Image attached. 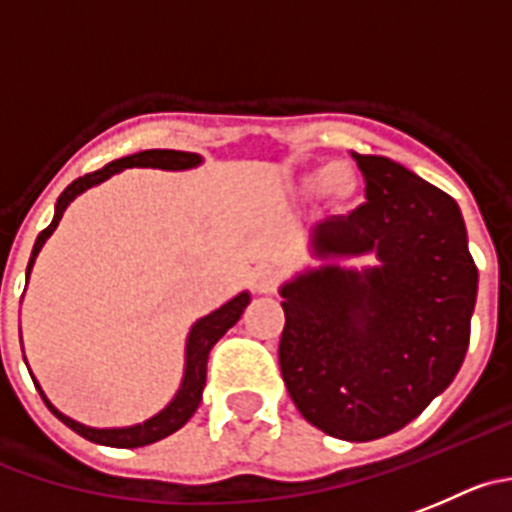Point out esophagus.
Returning <instances> with one entry per match:
<instances>
[{"instance_id":"1","label":"esophagus","mask_w":512,"mask_h":512,"mask_svg":"<svg viewBox=\"0 0 512 512\" xmlns=\"http://www.w3.org/2000/svg\"><path fill=\"white\" fill-rule=\"evenodd\" d=\"M280 270L275 265H257L255 272H252V285H255L257 293H272L278 288Z\"/></svg>"}]
</instances>
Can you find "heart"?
<instances>
[{"label":"heart","mask_w":512,"mask_h":512,"mask_svg":"<svg viewBox=\"0 0 512 512\" xmlns=\"http://www.w3.org/2000/svg\"><path fill=\"white\" fill-rule=\"evenodd\" d=\"M305 189L323 194L333 202H348L358 189V174L343 161H331L305 176Z\"/></svg>","instance_id":"obj_1"}]
</instances>
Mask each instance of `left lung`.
<instances>
[{"mask_svg": "<svg viewBox=\"0 0 512 512\" xmlns=\"http://www.w3.org/2000/svg\"><path fill=\"white\" fill-rule=\"evenodd\" d=\"M366 202L313 229L321 267L280 288V371L298 412L346 442L407 427L460 371L477 267L450 194L386 156L351 154ZM376 254L379 266L343 268Z\"/></svg>", "mask_w": 512, "mask_h": 512, "instance_id": "left-lung-1", "label": "left lung"}]
</instances>
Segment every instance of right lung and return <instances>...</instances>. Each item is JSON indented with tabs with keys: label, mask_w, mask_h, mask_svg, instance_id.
<instances>
[{
	"label": "right lung",
	"mask_w": 512,
	"mask_h": 512,
	"mask_svg": "<svg viewBox=\"0 0 512 512\" xmlns=\"http://www.w3.org/2000/svg\"><path fill=\"white\" fill-rule=\"evenodd\" d=\"M202 164V156L199 154H189V151H174V148H148V151H138V154L131 156H123V159L111 161V164H105L103 169L93 171V174H85L80 179H75L68 189L62 191L60 197H57L55 204V217H52L50 227L42 229L37 234L35 247H32V257H30V265H27V278H30L32 265H35L37 255H40L42 245L47 242L52 232L57 229L60 224L62 212L70 207L75 197H80L83 191H88L90 186H98L103 184L105 179H111L113 174H121L123 169H164V171H186V169H197ZM250 305V293H240L234 295L232 300L222 305V308L212 310L209 315L199 318L194 326H191L189 336H186V351H184V376H181V386L179 391L174 394V399L161 409L159 414H154L151 419L141 424H131V427H111V429H95V427H85V424L75 422V419L65 417L60 409L52 407V401L47 399L42 386L37 384V379L32 376L35 381L37 391L40 396L45 399L47 409L60 419L62 424H68L73 432H78L80 437L90 439L95 444H105V447H121V450H131V447H146V444H154L159 439L169 437L174 434L176 429L184 427L186 422L191 419V414L197 412L199 401H202V391L204 384H207V358L209 351H212L214 343L234 326V323L240 321V315L245 313V308Z\"/></svg>",
	"instance_id": "obj_1"
}]
</instances>
